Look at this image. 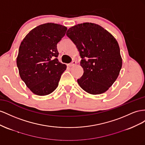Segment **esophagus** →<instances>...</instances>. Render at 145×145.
<instances>
[{
  "mask_svg": "<svg viewBox=\"0 0 145 145\" xmlns=\"http://www.w3.org/2000/svg\"><path fill=\"white\" fill-rule=\"evenodd\" d=\"M76 62L75 61H73L71 63H70V64H69V66H70V67H72V66L76 65Z\"/></svg>",
  "mask_w": 145,
  "mask_h": 145,
  "instance_id": "obj_1",
  "label": "esophagus"
}]
</instances>
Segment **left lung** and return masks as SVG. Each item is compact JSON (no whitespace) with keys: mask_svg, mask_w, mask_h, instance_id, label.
Here are the masks:
<instances>
[{"mask_svg":"<svg viewBox=\"0 0 145 145\" xmlns=\"http://www.w3.org/2000/svg\"><path fill=\"white\" fill-rule=\"evenodd\" d=\"M76 45L84 70L78 84L92 95L104 93L118 78L122 58L117 40L104 28L85 22L70 27L66 33Z\"/></svg>","mask_w":145,"mask_h":145,"instance_id":"8db88e82","label":"left lung"}]
</instances>
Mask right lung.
Wrapping results in <instances>:
<instances>
[{
	"label": "right lung",
	"instance_id": "add662e5",
	"mask_svg": "<svg viewBox=\"0 0 145 145\" xmlns=\"http://www.w3.org/2000/svg\"><path fill=\"white\" fill-rule=\"evenodd\" d=\"M67 30V27L57 24H41L32 29L20 45L16 59L19 75L37 95L52 93L67 68L57 59V44Z\"/></svg>",
	"mask_w": 145,
	"mask_h": 145
}]
</instances>
